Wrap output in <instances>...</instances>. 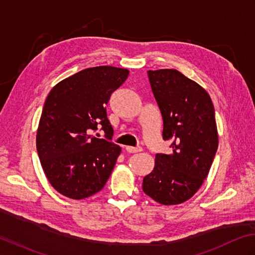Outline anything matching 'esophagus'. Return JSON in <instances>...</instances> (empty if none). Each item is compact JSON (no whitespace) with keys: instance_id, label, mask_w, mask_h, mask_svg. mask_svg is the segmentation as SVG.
<instances>
[{"instance_id":"esophagus-1","label":"esophagus","mask_w":255,"mask_h":255,"mask_svg":"<svg viewBox=\"0 0 255 255\" xmlns=\"http://www.w3.org/2000/svg\"><path fill=\"white\" fill-rule=\"evenodd\" d=\"M126 149L128 153H139L142 152V147H133V146H127Z\"/></svg>"}]
</instances>
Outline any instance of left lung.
Here are the masks:
<instances>
[{
    "instance_id": "8db88e82",
    "label": "left lung",
    "mask_w": 255,
    "mask_h": 255,
    "mask_svg": "<svg viewBox=\"0 0 255 255\" xmlns=\"http://www.w3.org/2000/svg\"><path fill=\"white\" fill-rule=\"evenodd\" d=\"M163 117V138H173L170 154H156L143 191L165 206L179 205L204 184L218 148L215 108L208 92L176 69L147 71Z\"/></svg>"
}]
</instances>
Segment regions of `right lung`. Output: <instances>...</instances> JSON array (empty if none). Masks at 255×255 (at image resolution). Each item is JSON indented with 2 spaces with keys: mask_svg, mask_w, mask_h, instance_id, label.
<instances>
[{
  "mask_svg": "<svg viewBox=\"0 0 255 255\" xmlns=\"http://www.w3.org/2000/svg\"><path fill=\"white\" fill-rule=\"evenodd\" d=\"M128 70L99 66L58 82L46 98L36 147L49 184L70 199H85L105 187L121 147L91 134L98 124L110 139L106 105Z\"/></svg>",
  "mask_w": 255,
  "mask_h": 255,
  "instance_id": "1",
  "label": "right lung"
}]
</instances>
